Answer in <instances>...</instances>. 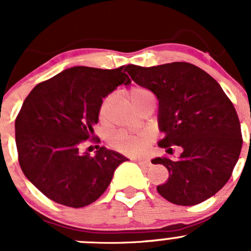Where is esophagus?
Returning a JSON list of instances; mask_svg holds the SVG:
<instances>
[{"instance_id": "1", "label": "esophagus", "mask_w": 251, "mask_h": 251, "mask_svg": "<svg viewBox=\"0 0 251 251\" xmlns=\"http://www.w3.org/2000/svg\"><path fill=\"white\" fill-rule=\"evenodd\" d=\"M133 161H136V163L138 164V165L143 166V168H149V166L151 165V160L147 158H132Z\"/></svg>"}]
</instances>
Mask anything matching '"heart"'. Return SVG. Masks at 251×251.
Returning <instances> with one entry per match:
<instances>
[{
	"mask_svg": "<svg viewBox=\"0 0 251 251\" xmlns=\"http://www.w3.org/2000/svg\"><path fill=\"white\" fill-rule=\"evenodd\" d=\"M128 96L132 103L136 105L141 103L147 102L149 100H155L153 92L149 91L148 88L142 87V86H135L128 91ZM111 100V96H108L102 100L98 110L100 119H104L107 115L108 107ZM154 140V133L151 131H142L140 133H127L124 131L114 133L110 138V143L114 148L120 153L126 154V155H138L142 154Z\"/></svg>",
	"mask_w": 251,
	"mask_h": 251,
	"instance_id": "1",
	"label": "heart"
}]
</instances>
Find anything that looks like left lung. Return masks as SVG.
Masks as SVG:
<instances>
[{
    "mask_svg": "<svg viewBox=\"0 0 251 251\" xmlns=\"http://www.w3.org/2000/svg\"><path fill=\"white\" fill-rule=\"evenodd\" d=\"M128 75L159 100V147L179 146L177 160L155 158L169 179L156 191L170 203L191 206L216 194L231 177L240 151L242 131L231 100L203 69L186 62L143 68L128 64Z\"/></svg>",
    "mask_w": 251,
    "mask_h": 251,
    "instance_id": "1",
    "label": "left lung"
}]
</instances>
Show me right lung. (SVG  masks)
Masks as SVG:
<instances>
[{
    "mask_svg": "<svg viewBox=\"0 0 251 251\" xmlns=\"http://www.w3.org/2000/svg\"><path fill=\"white\" fill-rule=\"evenodd\" d=\"M125 70L124 65L70 68L40 82L25 98L16 119L19 165L50 201L70 207L90 205L104 193L115 169L128 160L105 147L96 146L95 156L82 151L93 137L103 98L131 83Z\"/></svg>",
    "mask_w": 251,
    "mask_h": 251,
    "instance_id": "obj_1",
    "label": "right lung"
}]
</instances>
